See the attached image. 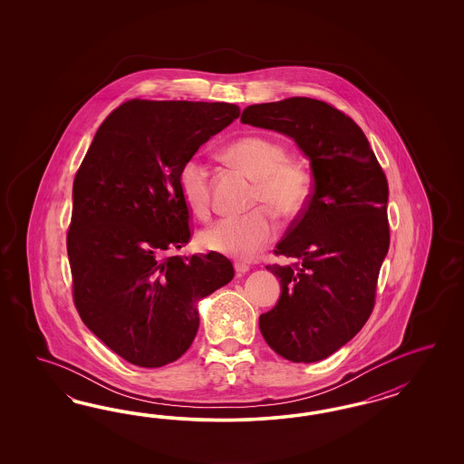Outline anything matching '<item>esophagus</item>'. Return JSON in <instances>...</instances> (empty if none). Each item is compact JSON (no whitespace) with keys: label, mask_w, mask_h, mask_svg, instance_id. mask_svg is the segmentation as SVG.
<instances>
[{"label":"esophagus","mask_w":464,"mask_h":464,"mask_svg":"<svg viewBox=\"0 0 464 464\" xmlns=\"http://www.w3.org/2000/svg\"><path fill=\"white\" fill-rule=\"evenodd\" d=\"M235 270H237L238 276H241V274H246V272L250 270V266H246L245 262H237V264H235Z\"/></svg>","instance_id":"34e87169"}]
</instances>
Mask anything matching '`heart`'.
<instances>
[{"label": "heart", "instance_id": "heart-1", "mask_svg": "<svg viewBox=\"0 0 464 464\" xmlns=\"http://www.w3.org/2000/svg\"><path fill=\"white\" fill-rule=\"evenodd\" d=\"M226 155L255 179L252 206L262 208L216 221L198 235V243L209 252L248 260L277 233V221L270 208L282 218H295L306 208L311 175L303 163L287 158L281 140L262 134L243 136L231 142ZM179 190L183 202L197 216H206L211 209V169L200 156L183 161L179 169Z\"/></svg>", "mask_w": 464, "mask_h": 464}]
</instances>
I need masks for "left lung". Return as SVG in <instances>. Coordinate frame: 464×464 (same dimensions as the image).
<instances>
[{
    "label": "left lung",
    "instance_id": "obj_1",
    "mask_svg": "<svg viewBox=\"0 0 464 464\" xmlns=\"http://www.w3.org/2000/svg\"><path fill=\"white\" fill-rule=\"evenodd\" d=\"M241 122L293 138L311 163L308 204L274 250L295 262L267 266L281 299L258 324L284 359L316 362L355 337L374 308L390 248L388 180L362 129L322 100L256 103Z\"/></svg>",
    "mask_w": 464,
    "mask_h": 464
}]
</instances>
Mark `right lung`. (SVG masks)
I'll list each match as a JSON object with an SVG mask.
<instances>
[{
    "instance_id": "right-lung-1",
    "label": "right lung",
    "mask_w": 464,
    "mask_h": 464,
    "mask_svg": "<svg viewBox=\"0 0 464 464\" xmlns=\"http://www.w3.org/2000/svg\"><path fill=\"white\" fill-rule=\"evenodd\" d=\"M239 115L238 105L129 100L99 127L72 183L68 256L83 324L140 367L182 357L197 301L235 277L221 253L171 256L190 239L183 161Z\"/></svg>"
}]
</instances>
